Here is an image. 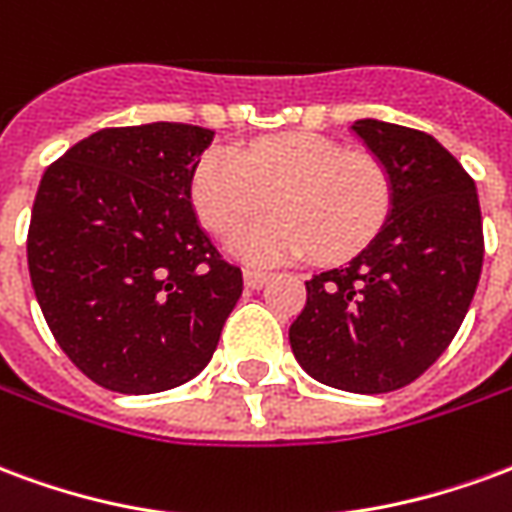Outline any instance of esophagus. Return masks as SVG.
<instances>
[{"mask_svg": "<svg viewBox=\"0 0 512 512\" xmlns=\"http://www.w3.org/2000/svg\"><path fill=\"white\" fill-rule=\"evenodd\" d=\"M268 279H271L268 271H257V268H246L244 271V285L249 290H260L263 285H266Z\"/></svg>", "mask_w": 512, "mask_h": 512, "instance_id": "esophagus-1", "label": "esophagus"}]
</instances>
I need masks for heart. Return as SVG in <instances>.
Segmentation results:
<instances>
[{
    "instance_id": "1",
    "label": "heart",
    "mask_w": 512,
    "mask_h": 512,
    "mask_svg": "<svg viewBox=\"0 0 512 512\" xmlns=\"http://www.w3.org/2000/svg\"><path fill=\"white\" fill-rule=\"evenodd\" d=\"M233 241L252 263H277L315 252L345 260L362 252L384 227L392 183L381 161L348 153L321 134H279L244 150L211 147L191 175V202L216 235L235 233L266 211Z\"/></svg>"
}]
</instances>
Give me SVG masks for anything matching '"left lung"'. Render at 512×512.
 Instances as JSON below:
<instances>
[{
  "mask_svg": "<svg viewBox=\"0 0 512 512\" xmlns=\"http://www.w3.org/2000/svg\"><path fill=\"white\" fill-rule=\"evenodd\" d=\"M392 183L381 233L348 266L307 282L290 348L321 384L381 395L417 381L469 312L483 271V216L469 172L417 128L356 120Z\"/></svg>",
  "mask_w": 512,
  "mask_h": 512,
  "instance_id": "left-lung-1",
  "label": "left lung"
}]
</instances>
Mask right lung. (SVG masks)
Instances as JSON below:
<instances>
[{
	"label": "right lung",
	"mask_w": 512,
	"mask_h": 512,
	"mask_svg": "<svg viewBox=\"0 0 512 512\" xmlns=\"http://www.w3.org/2000/svg\"><path fill=\"white\" fill-rule=\"evenodd\" d=\"M213 131L104 128L43 172L27 263L54 340L84 376L123 395L186 384L211 362L241 299L191 208Z\"/></svg>",
	"instance_id": "add662e5"
}]
</instances>
